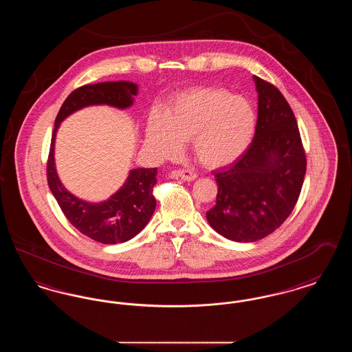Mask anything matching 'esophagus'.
Segmentation results:
<instances>
[{"mask_svg": "<svg viewBox=\"0 0 352 352\" xmlns=\"http://www.w3.org/2000/svg\"><path fill=\"white\" fill-rule=\"evenodd\" d=\"M173 177L175 178H181L184 181H194L198 178V174L194 173V171H190V170H178V171H174L173 173Z\"/></svg>", "mask_w": 352, "mask_h": 352, "instance_id": "34e87169", "label": "esophagus"}]
</instances>
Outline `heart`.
Masks as SVG:
<instances>
[{
	"mask_svg": "<svg viewBox=\"0 0 352 352\" xmlns=\"http://www.w3.org/2000/svg\"><path fill=\"white\" fill-rule=\"evenodd\" d=\"M256 115L243 96L215 87H197L173 98L161 118L146 128V144L160 158L173 160L191 140L192 153L207 168L234 162L251 144Z\"/></svg>",
	"mask_w": 352,
	"mask_h": 352,
	"instance_id": "1",
	"label": "heart"
}]
</instances>
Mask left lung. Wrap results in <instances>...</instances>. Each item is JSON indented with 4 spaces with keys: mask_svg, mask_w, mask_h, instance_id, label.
<instances>
[{
    "mask_svg": "<svg viewBox=\"0 0 352 352\" xmlns=\"http://www.w3.org/2000/svg\"><path fill=\"white\" fill-rule=\"evenodd\" d=\"M258 115L250 148L231 168L215 173L217 204L206 212L210 226L239 243H252L276 231L292 214L306 173L294 113L283 94L253 76Z\"/></svg>",
    "mask_w": 352,
    "mask_h": 352,
    "instance_id": "left-lung-1",
    "label": "left lung"
}]
</instances>
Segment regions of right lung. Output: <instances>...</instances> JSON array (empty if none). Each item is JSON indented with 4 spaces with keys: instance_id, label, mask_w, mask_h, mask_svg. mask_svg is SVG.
<instances>
[{
    "instance_id": "add662e5",
    "label": "right lung",
    "mask_w": 352,
    "mask_h": 352,
    "mask_svg": "<svg viewBox=\"0 0 352 352\" xmlns=\"http://www.w3.org/2000/svg\"><path fill=\"white\" fill-rule=\"evenodd\" d=\"M132 82L87 84L68 95L55 118L47 160V182L52 195L68 221L82 234L102 244H118L131 240L149 223L155 210L153 188L157 184V168H133L126 182L108 201L89 203L68 192L59 181L54 161L55 134L60 122L71 113L89 105L129 108L137 95Z\"/></svg>"
}]
</instances>
